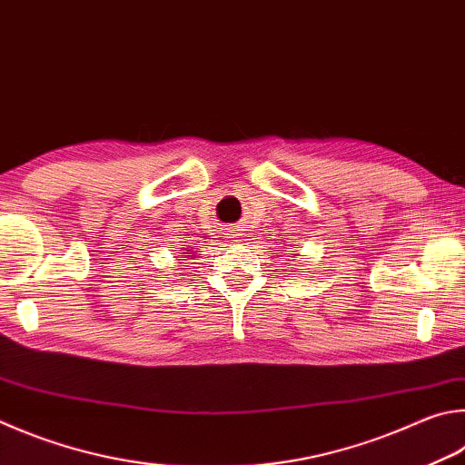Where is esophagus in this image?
<instances>
[{
    "label": "esophagus",
    "mask_w": 465,
    "mask_h": 465,
    "mask_svg": "<svg viewBox=\"0 0 465 465\" xmlns=\"http://www.w3.org/2000/svg\"><path fill=\"white\" fill-rule=\"evenodd\" d=\"M225 235H227V238H230V240H233L235 235H238V230H235V227H227V230H225Z\"/></svg>",
    "instance_id": "obj_1"
}]
</instances>
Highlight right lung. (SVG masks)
<instances>
[{
  "instance_id": "add662e5",
  "label": "right lung",
  "mask_w": 465,
  "mask_h": 465,
  "mask_svg": "<svg viewBox=\"0 0 465 465\" xmlns=\"http://www.w3.org/2000/svg\"><path fill=\"white\" fill-rule=\"evenodd\" d=\"M195 250H197V246H195V248H187V250L183 252V254H191V258H195V254H197Z\"/></svg>"
}]
</instances>
